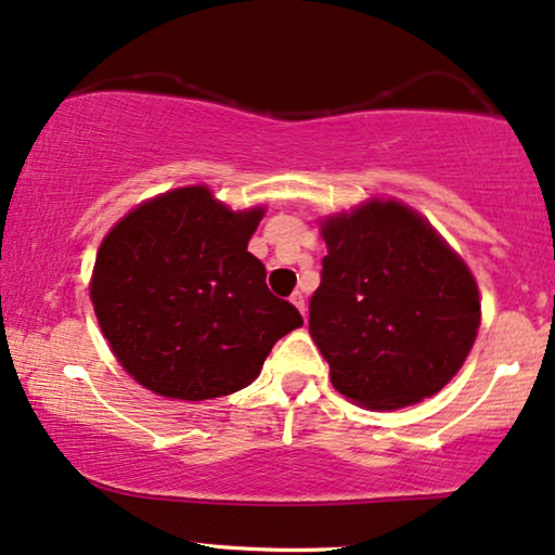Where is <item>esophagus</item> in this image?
Wrapping results in <instances>:
<instances>
[{"mask_svg": "<svg viewBox=\"0 0 555 555\" xmlns=\"http://www.w3.org/2000/svg\"><path fill=\"white\" fill-rule=\"evenodd\" d=\"M291 304L296 306V309L300 311V317L306 319V300H304V296H300V293H293V296H291Z\"/></svg>", "mask_w": 555, "mask_h": 555, "instance_id": "esophagus-1", "label": "esophagus"}]
</instances>
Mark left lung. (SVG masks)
I'll use <instances>...</instances> for the list:
<instances>
[{"label":"left lung","instance_id":"obj_1","mask_svg":"<svg viewBox=\"0 0 555 555\" xmlns=\"http://www.w3.org/2000/svg\"><path fill=\"white\" fill-rule=\"evenodd\" d=\"M326 257L309 332L332 386L367 409L435 396L466 362L481 324L478 285L416 210L360 205L321 223Z\"/></svg>","mask_w":555,"mask_h":555}]
</instances>
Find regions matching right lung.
<instances>
[{
	"instance_id": "add662e5",
	"label": "right lung",
	"mask_w": 555,
	"mask_h": 555,
	"mask_svg": "<svg viewBox=\"0 0 555 555\" xmlns=\"http://www.w3.org/2000/svg\"><path fill=\"white\" fill-rule=\"evenodd\" d=\"M262 216L234 214L195 184L141 203L102 238L89 296L113 354L149 391L182 401L234 393L304 324L246 251Z\"/></svg>"
}]
</instances>
